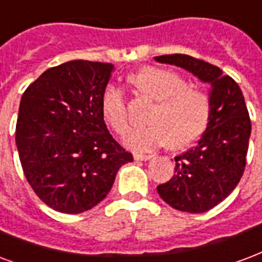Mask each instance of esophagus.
I'll return each mask as SVG.
<instances>
[{
    "instance_id": "34e87169",
    "label": "esophagus",
    "mask_w": 262,
    "mask_h": 262,
    "mask_svg": "<svg viewBox=\"0 0 262 262\" xmlns=\"http://www.w3.org/2000/svg\"><path fill=\"white\" fill-rule=\"evenodd\" d=\"M153 155H142V153H135L134 155V159L135 160H149V159H152Z\"/></svg>"
}]
</instances>
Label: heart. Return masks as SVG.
I'll list each match as a JSON object with an SVG mask.
<instances>
[{"mask_svg": "<svg viewBox=\"0 0 262 262\" xmlns=\"http://www.w3.org/2000/svg\"><path fill=\"white\" fill-rule=\"evenodd\" d=\"M134 86L156 101L147 125L131 129L124 143L134 150L145 152L166 145L184 146L203 133L210 116L208 96L190 88L180 74L160 68H143L131 76ZM103 119L116 133L127 131V112L123 92L116 85H107L102 92Z\"/></svg>", "mask_w": 262, "mask_h": 262, "instance_id": "heart-1", "label": "heart"}]
</instances>
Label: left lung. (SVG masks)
I'll return each mask as SVG.
<instances>
[{
  "mask_svg": "<svg viewBox=\"0 0 262 262\" xmlns=\"http://www.w3.org/2000/svg\"><path fill=\"white\" fill-rule=\"evenodd\" d=\"M155 60L184 69L210 86V116L202 138L176 157V174L157 186V193L172 208L204 213L221 203L243 176L251 134L245 98L233 78L204 60L182 54Z\"/></svg>",
  "mask_w": 262,
  "mask_h": 262,
  "instance_id": "8db88e82",
  "label": "left lung"
}]
</instances>
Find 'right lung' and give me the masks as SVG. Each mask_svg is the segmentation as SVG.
Listing matches in <instances>:
<instances>
[{
	"mask_svg": "<svg viewBox=\"0 0 262 262\" xmlns=\"http://www.w3.org/2000/svg\"><path fill=\"white\" fill-rule=\"evenodd\" d=\"M115 66L72 60L45 70L20 99L16 146L35 194L66 214L84 213L109 193L133 161L106 128L102 92Z\"/></svg>",
	"mask_w": 262,
	"mask_h": 262,
	"instance_id": "obj_1",
	"label": "right lung"
}]
</instances>
